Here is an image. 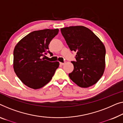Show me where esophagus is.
<instances>
[{
    "instance_id": "esophagus-1",
    "label": "esophagus",
    "mask_w": 123,
    "mask_h": 123,
    "mask_svg": "<svg viewBox=\"0 0 123 123\" xmlns=\"http://www.w3.org/2000/svg\"><path fill=\"white\" fill-rule=\"evenodd\" d=\"M60 65H63L65 63H62V62H60Z\"/></svg>"
}]
</instances>
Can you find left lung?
Masks as SVG:
<instances>
[{
  "label": "left lung",
  "instance_id": "left-lung-1",
  "mask_svg": "<svg viewBox=\"0 0 123 123\" xmlns=\"http://www.w3.org/2000/svg\"><path fill=\"white\" fill-rule=\"evenodd\" d=\"M61 31L71 51L76 52V61H71L74 69L68 74L70 79L80 87L95 85L105 69L104 44L90 29L83 26L63 27Z\"/></svg>",
  "mask_w": 123,
  "mask_h": 123
}]
</instances>
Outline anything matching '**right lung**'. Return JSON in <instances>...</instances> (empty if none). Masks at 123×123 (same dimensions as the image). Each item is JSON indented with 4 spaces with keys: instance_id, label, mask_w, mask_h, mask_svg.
<instances>
[{
    "instance_id": "add662e5",
    "label": "right lung",
    "mask_w": 123,
    "mask_h": 123,
    "mask_svg": "<svg viewBox=\"0 0 123 123\" xmlns=\"http://www.w3.org/2000/svg\"><path fill=\"white\" fill-rule=\"evenodd\" d=\"M58 29H44L29 33L16 44L14 50L13 67L16 74L27 87L36 89L43 87L52 79L59 66L57 61L45 60L51 40Z\"/></svg>"
}]
</instances>
